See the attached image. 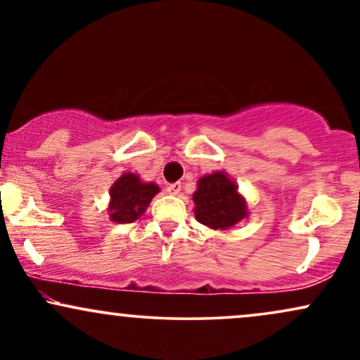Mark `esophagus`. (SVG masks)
<instances>
[{"instance_id": "obj_1", "label": "esophagus", "mask_w": 360, "mask_h": 360, "mask_svg": "<svg viewBox=\"0 0 360 360\" xmlns=\"http://www.w3.org/2000/svg\"><path fill=\"white\" fill-rule=\"evenodd\" d=\"M181 191V183H172L167 186V193L169 194H179Z\"/></svg>"}]
</instances>
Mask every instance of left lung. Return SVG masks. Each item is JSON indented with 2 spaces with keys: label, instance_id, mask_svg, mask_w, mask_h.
<instances>
[{
  "label": "left lung",
  "instance_id": "8db88e82",
  "mask_svg": "<svg viewBox=\"0 0 360 360\" xmlns=\"http://www.w3.org/2000/svg\"><path fill=\"white\" fill-rule=\"evenodd\" d=\"M194 217L213 230H229L247 217V203L238 186L225 172H213L198 181L193 194Z\"/></svg>",
  "mask_w": 360,
  "mask_h": 360
}]
</instances>
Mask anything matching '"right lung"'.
<instances>
[{
  "label": "right lung",
  "mask_w": 360,
  "mask_h": 360,
  "mask_svg": "<svg viewBox=\"0 0 360 360\" xmlns=\"http://www.w3.org/2000/svg\"><path fill=\"white\" fill-rule=\"evenodd\" d=\"M159 186L143 183L134 172H125L110 188V220L115 223H134L146 213Z\"/></svg>",
  "instance_id": "1"
}]
</instances>
